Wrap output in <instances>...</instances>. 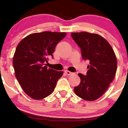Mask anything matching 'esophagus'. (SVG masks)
<instances>
[{"mask_svg":"<svg viewBox=\"0 0 128 128\" xmlns=\"http://www.w3.org/2000/svg\"><path fill=\"white\" fill-rule=\"evenodd\" d=\"M64 73H65L67 75H69V76H70V75H72L73 74L72 72H70L69 70H64Z\"/></svg>","mask_w":128,"mask_h":128,"instance_id":"obj_1","label":"esophagus"}]
</instances>
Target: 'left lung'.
Here are the masks:
<instances>
[{
  "mask_svg": "<svg viewBox=\"0 0 128 128\" xmlns=\"http://www.w3.org/2000/svg\"><path fill=\"white\" fill-rule=\"evenodd\" d=\"M72 37L81 49L84 60H88L86 76L78 73L81 82L74 91L78 97L94 101L105 93L114 78L117 69L116 55L106 40L98 34L73 32Z\"/></svg>",
  "mask_w": 128,
  "mask_h": 128,
  "instance_id": "obj_1",
  "label": "left lung"
}]
</instances>
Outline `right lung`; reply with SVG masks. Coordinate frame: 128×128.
I'll list each match as a JSON object with an SVG mask.
<instances>
[{"instance_id":"add662e5","label":"right lung","mask_w":128,"mask_h":128,"mask_svg":"<svg viewBox=\"0 0 128 128\" xmlns=\"http://www.w3.org/2000/svg\"><path fill=\"white\" fill-rule=\"evenodd\" d=\"M66 36L65 32L44 31L33 33L22 39L13 56L15 76L24 92L34 100L52 93L62 71L48 69L45 62L52 56L55 46Z\"/></svg>"}]
</instances>
